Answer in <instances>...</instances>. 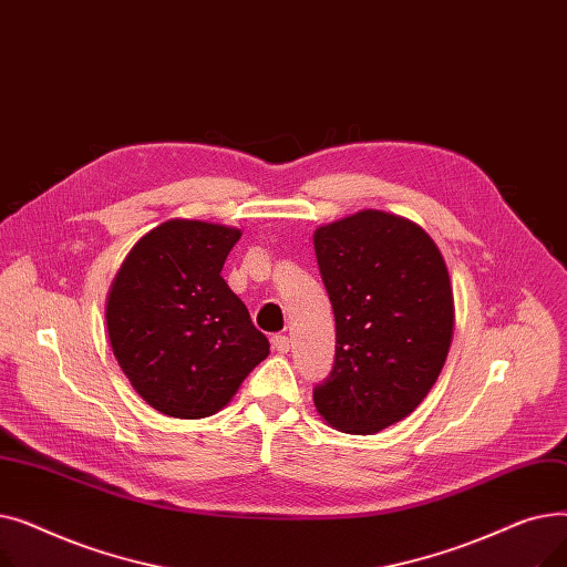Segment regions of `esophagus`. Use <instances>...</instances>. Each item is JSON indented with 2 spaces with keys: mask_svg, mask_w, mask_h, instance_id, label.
Listing matches in <instances>:
<instances>
[{
  "mask_svg": "<svg viewBox=\"0 0 567 567\" xmlns=\"http://www.w3.org/2000/svg\"><path fill=\"white\" fill-rule=\"evenodd\" d=\"M271 344H274V349H276L278 353H287V351H289V347H291V340H289L287 336L276 333V336L271 338Z\"/></svg>",
  "mask_w": 567,
  "mask_h": 567,
  "instance_id": "obj_1",
  "label": "esophagus"
}]
</instances>
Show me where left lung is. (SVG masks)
Listing matches in <instances>:
<instances>
[{"label":"left lung","instance_id":"1","mask_svg":"<svg viewBox=\"0 0 567 567\" xmlns=\"http://www.w3.org/2000/svg\"><path fill=\"white\" fill-rule=\"evenodd\" d=\"M312 241L338 331L315 406L340 432L377 434L443 370L455 329L449 266L421 225L377 208L317 227Z\"/></svg>","mask_w":567,"mask_h":567}]
</instances>
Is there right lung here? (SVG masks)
<instances>
[{
	"label": "right lung",
	"mask_w": 567,
	"mask_h": 567,
	"mask_svg": "<svg viewBox=\"0 0 567 567\" xmlns=\"http://www.w3.org/2000/svg\"><path fill=\"white\" fill-rule=\"evenodd\" d=\"M241 229L174 218L144 234L105 303L107 336L135 393L172 419L218 413L268 355L223 264Z\"/></svg>",
	"instance_id": "right-lung-1"
}]
</instances>
